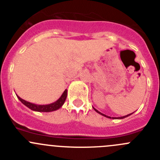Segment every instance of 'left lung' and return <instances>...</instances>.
I'll return each mask as SVG.
<instances>
[{
  "label": "left lung",
  "mask_w": 160,
  "mask_h": 160,
  "mask_svg": "<svg viewBox=\"0 0 160 160\" xmlns=\"http://www.w3.org/2000/svg\"><path fill=\"white\" fill-rule=\"evenodd\" d=\"M93 108H94V110H95L96 112H97L98 113H99V114H101V115H102V116H105V117H107V118H109V119H112V117H110V116H106V115H105V114H103V113H102V112H100L99 111H98L97 109H96V108H94V107H93ZM132 114V113H131V114H128V115H127V116H121V117H112V119H123V118H125V117H128V116H129L130 115H131Z\"/></svg>",
  "instance_id": "obj_1"
}]
</instances>
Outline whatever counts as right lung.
I'll return each mask as SVG.
<instances>
[{"instance_id":"right-lung-1","label":"right lung","mask_w":160,"mask_h":160,"mask_svg":"<svg viewBox=\"0 0 160 160\" xmlns=\"http://www.w3.org/2000/svg\"><path fill=\"white\" fill-rule=\"evenodd\" d=\"M17 97H18V98L19 99L20 102H21L23 105H25L26 107L30 108L31 110H33V111L37 112H48L55 111V110L58 109V108H60L62 106L65 101H66V97H67V90H65L61 97H60L56 102H53V103L52 104H49V105H36V104L30 103V102L23 100L22 98L18 97V95H17Z\"/></svg>"}]
</instances>
